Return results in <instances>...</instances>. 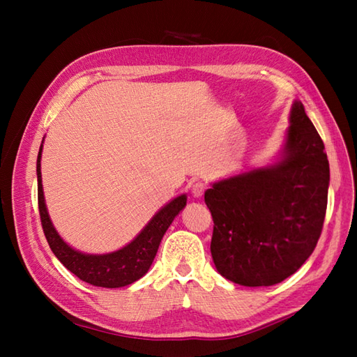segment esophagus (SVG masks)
I'll use <instances>...</instances> for the list:
<instances>
[{
    "mask_svg": "<svg viewBox=\"0 0 357 357\" xmlns=\"http://www.w3.org/2000/svg\"><path fill=\"white\" fill-rule=\"evenodd\" d=\"M205 189H207V186H205L202 181L193 183V185H192V195H193V198H201L204 195Z\"/></svg>",
    "mask_w": 357,
    "mask_h": 357,
    "instance_id": "obj_1",
    "label": "esophagus"
}]
</instances>
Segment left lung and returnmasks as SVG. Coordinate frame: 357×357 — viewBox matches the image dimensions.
I'll return each instance as SVG.
<instances>
[{
  "label": "left lung",
  "mask_w": 357,
  "mask_h": 357,
  "mask_svg": "<svg viewBox=\"0 0 357 357\" xmlns=\"http://www.w3.org/2000/svg\"><path fill=\"white\" fill-rule=\"evenodd\" d=\"M328 186L325 144L296 101L282 160L205 190L218 271L248 287L273 286L295 274L320 238Z\"/></svg>",
  "instance_id": "obj_1"
}]
</instances>
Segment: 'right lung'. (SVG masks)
<instances>
[{
	"label": "right lung",
	"mask_w": 357,
	"mask_h": 357,
	"mask_svg": "<svg viewBox=\"0 0 357 357\" xmlns=\"http://www.w3.org/2000/svg\"><path fill=\"white\" fill-rule=\"evenodd\" d=\"M41 147L37 158L38 211L43 232L46 235L53 255L59 259L61 264L68 271L77 275L83 282L96 287H123L142 278L153 262L162 236H164L176 215L186 205V195L177 197L167 204L164 208L155 214V218L147 223L137 238L121 248V250L109 255H84L75 252L67 243H63L58 235L46 210L40 171Z\"/></svg>",
	"instance_id": "1"
}]
</instances>
